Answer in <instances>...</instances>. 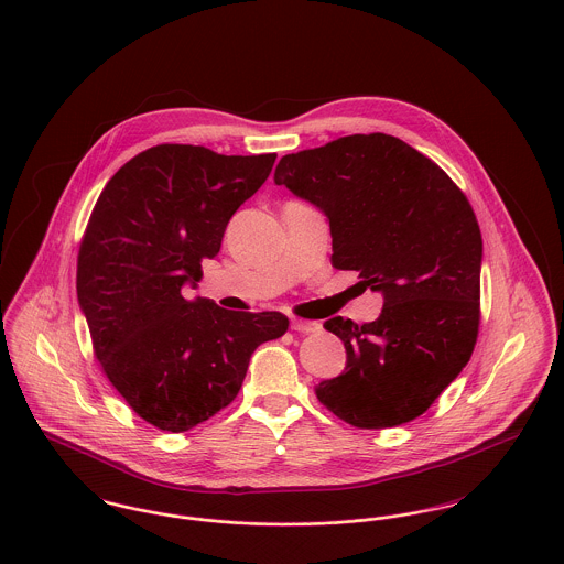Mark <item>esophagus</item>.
<instances>
[{
	"mask_svg": "<svg viewBox=\"0 0 564 564\" xmlns=\"http://www.w3.org/2000/svg\"><path fill=\"white\" fill-rule=\"evenodd\" d=\"M291 329L295 332H302V334H313V332H319L322 325L317 322H304V319H293L291 322Z\"/></svg>",
	"mask_w": 564,
	"mask_h": 564,
	"instance_id": "1",
	"label": "esophagus"
}]
</instances>
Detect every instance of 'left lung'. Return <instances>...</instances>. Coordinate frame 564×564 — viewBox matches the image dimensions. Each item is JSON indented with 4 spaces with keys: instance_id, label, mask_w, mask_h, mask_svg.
I'll use <instances>...</instances> for the list:
<instances>
[{
    "instance_id": "1",
    "label": "left lung",
    "mask_w": 564,
    "mask_h": 564,
    "mask_svg": "<svg viewBox=\"0 0 564 564\" xmlns=\"http://www.w3.org/2000/svg\"><path fill=\"white\" fill-rule=\"evenodd\" d=\"M273 182L317 206L332 267L382 293L376 322L323 327L347 349L317 387L343 421L378 430L423 414L469 362L480 325L482 235L449 175L395 137L354 134L282 156Z\"/></svg>"
}]
</instances>
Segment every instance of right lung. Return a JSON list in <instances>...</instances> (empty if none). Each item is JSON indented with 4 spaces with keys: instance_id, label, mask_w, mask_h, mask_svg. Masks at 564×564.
<instances>
[{
    "instance_id": "right-lung-1",
    "label": "right lung",
    "mask_w": 564,
    "mask_h": 564,
    "mask_svg": "<svg viewBox=\"0 0 564 564\" xmlns=\"http://www.w3.org/2000/svg\"><path fill=\"white\" fill-rule=\"evenodd\" d=\"M275 154L221 156L156 145L101 191L78 253V302L95 358L128 405L166 432L215 416L241 389L260 343L280 338L282 313H235L188 300L202 260L269 177Z\"/></svg>"
}]
</instances>
